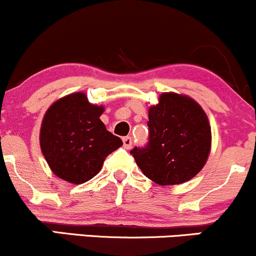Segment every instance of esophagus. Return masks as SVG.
I'll use <instances>...</instances> for the list:
<instances>
[{
  "instance_id": "1",
  "label": "esophagus",
  "mask_w": 256,
  "mask_h": 256,
  "mask_svg": "<svg viewBox=\"0 0 256 256\" xmlns=\"http://www.w3.org/2000/svg\"><path fill=\"white\" fill-rule=\"evenodd\" d=\"M122 143H124L125 149H130L132 146V138L131 137H124L122 138Z\"/></svg>"
}]
</instances>
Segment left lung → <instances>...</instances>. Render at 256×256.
<instances>
[{
    "mask_svg": "<svg viewBox=\"0 0 256 256\" xmlns=\"http://www.w3.org/2000/svg\"><path fill=\"white\" fill-rule=\"evenodd\" d=\"M149 140L130 152L146 177L160 185L185 183L201 171L212 134L201 106L189 96L164 92L149 108Z\"/></svg>",
    "mask_w": 256,
    "mask_h": 256,
    "instance_id": "1",
    "label": "left lung"
}]
</instances>
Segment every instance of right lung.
<instances>
[{"label":"right lung","mask_w":256,"mask_h":256,"mask_svg":"<svg viewBox=\"0 0 256 256\" xmlns=\"http://www.w3.org/2000/svg\"><path fill=\"white\" fill-rule=\"evenodd\" d=\"M104 110L102 106L89 104L83 92L64 96L46 110L40 149L58 178L73 184L90 180L101 171L104 158L122 146L100 119Z\"/></svg>","instance_id":"1"}]
</instances>
